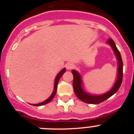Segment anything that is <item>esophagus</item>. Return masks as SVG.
<instances>
[{"label": "esophagus", "mask_w": 134, "mask_h": 134, "mask_svg": "<svg viewBox=\"0 0 134 134\" xmlns=\"http://www.w3.org/2000/svg\"><path fill=\"white\" fill-rule=\"evenodd\" d=\"M66 68L67 70H72L74 68V64L71 62H68L66 64Z\"/></svg>", "instance_id": "1"}]
</instances>
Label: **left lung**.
<instances>
[{
	"label": "left lung",
	"instance_id": "1",
	"mask_svg": "<svg viewBox=\"0 0 134 134\" xmlns=\"http://www.w3.org/2000/svg\"><path fill=\"white\" fill-rule=\"evenodd\" d=\"M107 43L112 47L116 57L118 60V79L116 80V82L113 87L111 88V91H109L108 93L102 95L94 96L91 95L87 93H86L85 91L82 90L81 86V79H80V75L79 73L75 70H72V73L73 74V88L75 93L76 95L80 100H81L83 102L89 104H99L100 103L103 102L104 100L111 97V96L114 94L117 91L119 90L120 87L121 82H122L123 79V61L121 59L120 52L117 48L115 43L114 41L112 39L109 38L107 41Z\"/></svg>",
	"mask_w": 134,
	"mask_h": 134
}]
</instances>
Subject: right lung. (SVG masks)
Here are the masks:
<instances>
[{"label": "right lung", "instance_id": "1", "mask_svg": "<svg viewBox=\"0 0 134 134\" xmlns=\"http://www.w3.org/2000/svg\"><path fill=\"white\" fill-rule=\"evenodd\" d=\"M66 72V69L65 68H64V69L62 70L61 71H60V72H59V74L57 75L56 78H55V82H54V92H53V93L52 94V95L49 97V98H48V99L46 100H45V101H43V102L42 103H38V104H32V105H34V106H41V105H46V104L48 103L49 102H50L51 100H52L53 98L54 97V96H55V93H56V91H57V86H58V82H59V80H60V79L61 78V76L62 75H63L64 73Z\"/></svg>", "mask_w": 134, "mask_h": 134}]
</instances>
